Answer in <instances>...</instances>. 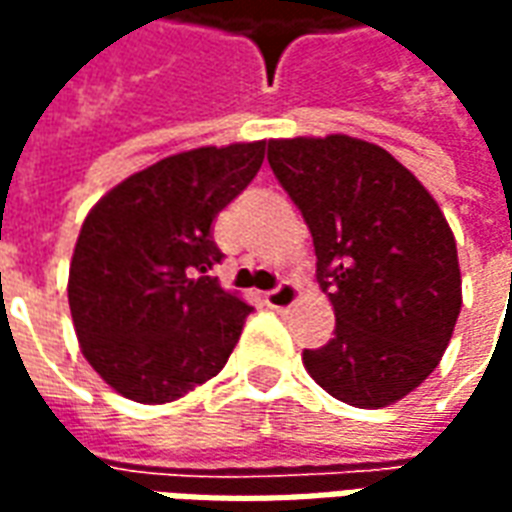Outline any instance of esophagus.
I'll return each instance as SVG.
<instances>
[{"mask_svg": "<svg viewBox=\"0 0 512 512\" xmlns=\"http://www.w3.org/2000/svg\"><path fill=\"white\" fill-rule=\"evenodd\" d=\"M266 304L277 312H288L290 307H296V304H299V288H296V282L285 279V282H279L274 290H268Z\"/></svg>", "mask_w": 512, "mask_h": 512, "instance_id": "esophagus-1", "label": "esophagus"}]
</instances>
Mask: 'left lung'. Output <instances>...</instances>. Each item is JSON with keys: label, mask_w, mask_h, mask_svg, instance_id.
I'll return each mask as SVG.
<instances>
[{"label": "left lung", "mask_w": 512, "mask_h": 512, "mask_svg": "<svg viewBox=\"0 0 512 512\" xmlns=\"http://www.w3.org/2000/svg\"><path fill=\"white\" fill-rule=\"evenodd\" d=\"M268 164L310 227L334 337L304 367L337 400L384 408L417 389L461 312L458 249L430 191L384 147L271 139Z\"/></svg>", "instance_id": "left-lung-1"}]
</instances>
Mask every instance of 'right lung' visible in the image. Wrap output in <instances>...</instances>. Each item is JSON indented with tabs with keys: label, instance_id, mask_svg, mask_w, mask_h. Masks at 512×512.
Instances as JSON below:
<instances>
[{
	"label": "right lung",
	"instance_id": "1",
	"mask_svg": "<svg viewBox=\"0 0 512 512\" xmlns=\"http://www.w3.org/2000/svg\"><path fill=\"white\" fill-rule=\"evenodd\" d=\"M266 142L156 161L95 202L76 241L68 304L84 359L136 403H169L213 378L252 307L208 277L213 219L252 183Z\"/></svg>",
	"mask_w": 512,
	"mask_h": 512
}]
</instances>
